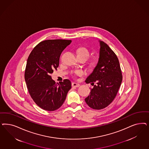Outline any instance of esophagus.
<instances>
[{
  "label": "esophagus",
  "mask_w": 149,
  "mask_h": 149,
  "mask_svg": "<svg viewBox=\"0 0 149 149\" xmlns=\"http://www.w3.org/2000/svg\"><path fill=\"white\" fill-rule=\"evenodd\" d=\"M80 86V84L78 83H74L73 82L72 83V87H75V88H77Z\"/></svg>",
  "instance_id": "esophagus-1"
}]
</instances>
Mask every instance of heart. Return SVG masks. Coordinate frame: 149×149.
<instances>
[{
    "instance_id": "obj_1",
    "label": "heart",
    "mask_w": 149,
    "mask_h": 149,
    "mask_svg": "<svg viewBox=\"0 0 149 149\" xmlns=\"http://www.w3.org/2000/svg\"><path fill=\"white\" fill-rule=\"evenodd\" d=\"M77 53L78 57L84 58L86 60L89 58V56L90 55V53H89V50L84 47H81V48H78L77 50ZM95 63H95V60H92L91 62V65L93 66L95 64ZM73 73L76 75L80 76V75H82L83 74V72L81 70H77V71H75L74 72H73Z\"/></svg>"
}]
</instances>
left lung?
<instances>
[{
    "label": "left lung",
    "mask_w": 149,
    "mask_h": 149,
    "mask_svg": "<svg viewBox=\"0 0 149 149\" xmlns=\"http://www.w3.org/2000/svg\"><path fill=\"white\" fill-rule=\"evenodd\" d=\"M99 42L100 48L98 63L86 80V83H91L93 88L85 101L94 110H101L110 104L115 98L122 81V71L117 55L107 44Z\"/></svg>",
    "instance_id": "obj_1"
}]
</instances>
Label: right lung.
<instances>
[{
    "instance_id": "add662e5",
    "label": "right lung",
    "mask_w": 149,
    "mask_h": 149,
    "mask_svg": "<svg viewBox=\"0 0 149 149\" xmlns=\"http://www.w3.org/2000/svg\"><path fill=\"white\" fill-rule=\"evenodd\" d=\"M71 43V40H45L37 44L29 55L25 81L34 102L44 110L59 109L71 88L68 79L56 83L50 76L54 70H57L61 54Z\"/></svg>"
}]
</instances>
